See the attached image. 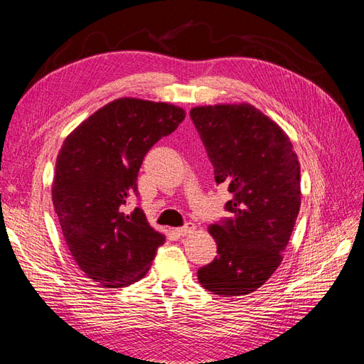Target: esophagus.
Here are the masks:
<instances>
[{
    "label": "esophagus",
    "mask_w": 364,
    "mask_h": 364,
    "mask_svg": "<svg viewBox=\"0 0 364 364\" xmlns=\"http://www.w3.org/2000/svg\"><path fill=\"white\" fill-rule=\"evenodd\" d=\"M194 230H196V223L188 222L186 225L181 227V228H176L175 231H176V235H178V236H188V235H191L192 231H194Z\"/></svg>",
    "instance_id": "1"
}]
</instances>
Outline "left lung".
<instances>
[{"label": "left lung", "instance_id": "1", "mask_svg": "<svg viewBox=\"0 0 364 364\" xmlns=\"http://www.w3.org/2000/svg\"><path fill=\"white\" fill-rule=\"evenodd\" d=\"M191 119L233 198L230 218L210 225L218 257L198 269V282L220 297L257 291L282 262L300 210V166L289 137L247 103L200 106Z\"/></svg>", "mask_w": 364, "mask_h": 364}]
</instances>
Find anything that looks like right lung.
<instances>
[{"mask_svg":"<svg viewBox=\"0 0 364 364\" xmlns=\"http://www.w3.org/2000/svg\"><path fill=\"white\" fill-rule=\"evenodd\" d=\"M186 117L181 107L119 98L84 120L56 159L53 205L73 259L90 280L122 288L142 278L166 237L141 208L137 175L145 154Z\"/></svg>","mask_w":364,"mask_h":364,"instance_id":"right-lung-1","label":"right lung"}]
</instances>
